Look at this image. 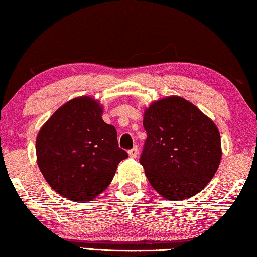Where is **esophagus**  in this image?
Here are the masks:
<instances>
[{"mask_svg": "<svg viewBox=\"0 0 257 257\" xmlns=\"http://www.w3.org/2000/svg\"><path fill=\"white\" fill-rule=\"evenodd\" d=\"M138 154H139L138 147H134V148H132L131 150H128V156L132 157V158H137Z\"/></svg>", "mask_w": 257, "mask_h": 257, "instance_id": "34e87169", "label": "esophagus"}]
</instances>
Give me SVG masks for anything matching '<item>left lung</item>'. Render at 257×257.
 Wrapping results in <instances>:
<instances>
[{"label":"left lung","mask_w":257,"mask_h":257,"mask_svg":"<svg viewBox=\"0 0 257 257\" xmlns=\"http://www.w3.org/2000/svg\"><path fill=\"white\" fill-rule=\"evenodd\" d=\"M144 127L140 163L159 195L182 200L207 186L222 158L220 131L209 117L190 101L171 95L145 109Z\"/></svg>","instance_id":"left-lung-1"}]
</instances>
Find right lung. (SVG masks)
<instances>
[{
	"instance_id": "obj_1",
	"label": "right lung",
	"mask_w": 257,
	"mask_h": 257,
	"mask_svg": "<svg viewBox=\"0 0 257 257\" xmlns=\"http://www.w3.org/2000/svg\"><path fill=\"white\" fill-rule=\"evenodd\" d=\"M102 113L94 98H74L57 109L36 137L41 173L54 191L75 203L95 199L127 158L116 128L104 123Z\"/></svg>"
}]
</instances>
